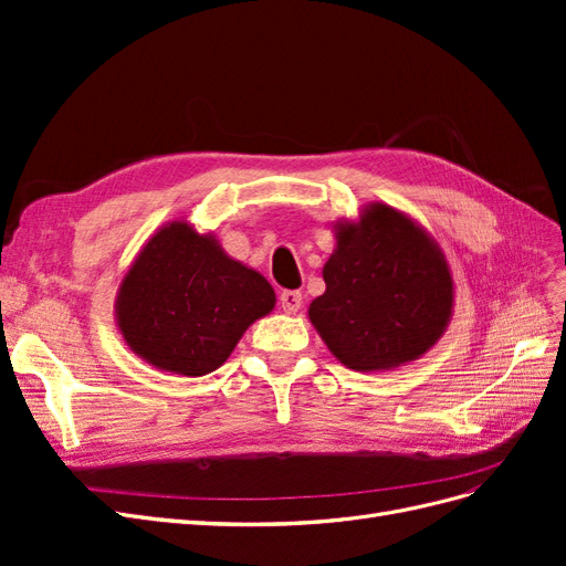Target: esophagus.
I'll use <instances>...</instances> for the list:
<instances>
[{
    "label": "esophagus",
    "instance_id": "1",
    "mask_svg": "<svg viewBox=\"0 0 566 566\" xmlns=\"http://www.w3.org/2000/svg\"><path fill=\"white\" fill-rule=\"evenodd\" d=\"M281 306L285 314H297L302 306V293L300 290H283L281 293Z\"/></svg>",
    "mask_w": 566,
    "mask_h": 566
}]
</instances>
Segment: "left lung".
Segmentation results:
<instances>
[{"instance_id":"obj_1","label":"left lung","mask_w":566,"mask_h":566,"mask_svg":"<svg viewBox=\"0 0 566 566\" xmlns=\"http://www.w3.org/2000/svg\"><path fill=\"white\" fill-rule=\"evenodd\" d=\"M333 233L325 293L306 312L325 347L358 373L418 361L453 316L447 254L413 217L380 200L335 221Z\"/></svg>"}]
</instances>
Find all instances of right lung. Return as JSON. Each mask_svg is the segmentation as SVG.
<instances>
[{
  "label": "right lung",
  "mask_w": 566,
  "mask_h": 566,
  "mask_svg": "<svg viewBox=\"0 0 566 566\" xmlns=\"http://www.w3.org/2000/svg\"><path fill=\"white\" fill-rule=\"evenodd\" d=\"M273 306L276 293L260 271L233 260L214 233L175 219L148 238L119 281L115 323L153 368L200 378Z\"/></svg>",
  "instance_id": "add662e5"
}]
</instances>
